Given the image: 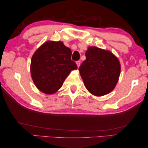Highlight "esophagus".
Listing matches in <instances>:
<instances>
[{
    "mask_svg": "<svg viewBox=\"0 0 148 148\" xmlns=\"http://www.w3.org/2000/svg\"><path fill=\"white\" fill-rule=\"evenodd\" d=\"M76 64H77V67H79L80 65H81V62H80V61H77V62H76Z\"/></svg>",
    "mask_w": 148,
    "mask_h": 148,
    "instance_id": "1",
    "label": "esophagus"
}]
</instances>
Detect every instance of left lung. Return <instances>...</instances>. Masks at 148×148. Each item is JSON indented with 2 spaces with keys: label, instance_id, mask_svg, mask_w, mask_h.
<instances>
[{
  "label": "left lung",
  "instance_id": "8db88e82",
  "mask_svg": "<svg viewBox=\"0 0 148 148\" xmlns=\"http://www.w3.org/2000/svg\"><path fill=\"white\" fill-rule=\"evenodd\" d=\"M85 56L79 70L86 89L96 96L110 93L119 79V60L110 50L96 47H88Z\"/></svg>",
  "mask_w": 148,
  "mask_h": 148
}]
</instances>
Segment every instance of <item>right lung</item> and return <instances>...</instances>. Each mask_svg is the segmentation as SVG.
<instances>
[{
    "instance_id": "add662e5",
    "label": "right lung",
    "mask_w": 148,
    "mask_h": 148,
    "mask_svg": "<svg viewBox=\"0 0 148 148\" xmlns=\"http://www.w3.org/2000/svg\"><path fill=\"white\" fill-rule=\"evenodd\" d=\"M71 56V49L61 41H47L36 50L31 60L30 71L38 90L52 94L61 88L71 71L77 69Z\"/></svg>"
}]
</instances>
